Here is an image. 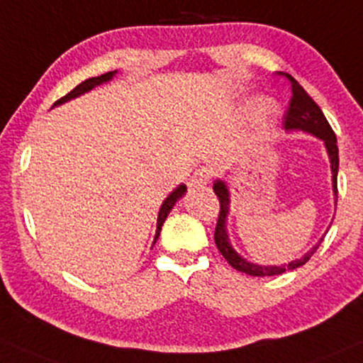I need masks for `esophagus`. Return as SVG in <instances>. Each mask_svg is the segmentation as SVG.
I'll return each mask as SVG.
<instances>
[{
	"label": "esophagus",
	"mask_w": 363,
	"mask_h": 363,
	"mask_svg": "<svg viewBox=\"0 0 363 363\" xmlns=\"http://www.w3.org/2000/svg\"><path fill=\"white\" fill-rule=\"evenodd\" d=\"M212 180V172L208 168H199L196 172L191 174L190 178V186H202L207 185Z\"/></svg>",
	"instance_id": "obj_1"
}]
</instances>
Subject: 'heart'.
<instances>
[{
    "label": "heart",
    "instance_id": "heart-1",
    "mask_svg": "<svg viewBox=\"0 0 363 363\" xmlns=\"http://www.w3.org/2000/svg\"><path fill=\"white\" fill-rule=\"evenodd\" d=\"M261 111H262V113H267V111H271V104H269V102H266V104H262Z\"/></svg>",
    "mask_w": 363,
    "mask_h": 363
}]
</instances>
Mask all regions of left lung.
Returning a JSON list of instances; mask_svg holds the SVG:
<instances>
[{
    "label": "left lung",
    "mask_w": 363,
    "mask_h": 363,
    "mask_svg": "<svg viewBox=\"0 0 363 363\" xmlns=\"http://www.w3.org/2000/svg\"><path fill=\"white\" fill-rule=\"evenodd\" d=\"M288 75V74H286ZM291 80V91H293V97H291L289 107L286 111L284 116V129L286 131H303L311 134V136L318 138L323 141L326 153H328L330 160V168H332V185H333V195L337 199V177H338V146H337V136H335L332 126L326 121L325 114L321 113V109L315 101L308 96V92L303 89L299 84L294 80L291 75H288ZM213 191L218 196V202H220V213H218V220L216 227V244L218 250L225 261L230 264L232 267L240 272H245L249 276H277L283 274L286 271H293L296 267H301L303 264L310 261L313 254L316 252V249L320 247V244L323 242V237L328 230L325 232L323 237L316 242L313 247L308 250L305 256L294 259L288 264H281V266H262V264L250 262L247 259L240 256L237 250L232 247L229 234H227V217H229L230 210V189L229 183L223 178L213 182ZM337 203V202H335Z\"/></svg>",
    "instance_id": "1"
}]
</instances>
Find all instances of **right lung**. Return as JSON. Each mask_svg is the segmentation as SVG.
Listing matches in <instances>:
<instances>
[{"instance_id": "1", "label": "right lung", "mask_w": 363, "mask_h": 363, "mask_svg": "<svg viewBox=\"0 0 363 363\" xmlns=\"http://www.w3.org/2000/svg\"><path fill=\"white\" fill-rule=\"evenodd\" d=\"M116 74H118V70H113V72L102 74V75H99V77H91V79L84 80V82H82V84H79V86L75 87L74 91H70L69 94H67V96L62 97V99H58V101L55 102V104H53V107H55V106H60V104H65L67 101H72V99H75V97L84 96V94H86V92L92 91L94 87L102 86V84L109 82V80H113V77H114ZM185 191H186V185H183V183H182V185H178L177 189H174V190L172 191V194H169V195L167 196V199H164V202L161 203V208H160V212H158V220H156V234H155V240H153V244L156 242V239H158V237H160L161 227H163L164 220H167L168 213L172 212L173 205L177 203L178 200H180L183 195H185Z\"/></svg>"}]
</instances>
